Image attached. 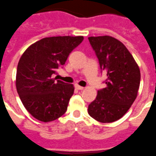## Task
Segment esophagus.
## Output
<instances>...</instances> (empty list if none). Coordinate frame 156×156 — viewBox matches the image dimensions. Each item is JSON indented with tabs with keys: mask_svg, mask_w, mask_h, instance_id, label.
<instances>
[{
	"mask_svg": "<svg viewBox=\"0 0 156 156\" xmlns=\"http://www.w3.org/2000/svg\"><path fill=\"white\" fill-rule=\"evenodd\" d=\"M75 87H76V89H77V90L84 89V87H83V86H79V85H76V86H75Z\"/></svg>",
	"mask_w": 156,
	"mask_h": 156,
	"instance_id": "obj_1",
	"label": "esophagus"
}]
</instances>
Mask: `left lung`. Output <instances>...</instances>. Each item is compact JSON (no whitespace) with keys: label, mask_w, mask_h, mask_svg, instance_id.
Masks as SVG:
<instances>
[{"label":"left lung","mask_w":156,"mask_h":156,"mask_svg":"<svg viewBox=\"0 0 156 156\" xmlns=\"http://www.w3.org/2000/svg\"><path fill=\"white\" fill-rule=\"evenodd\" d=\"M106 73L105 86L89 105L88 114L101 123L116 121L128 111L138 95L140 71L126 45L110 36L88 38Z\"/></svg>","instance_id":"8db88e82"}]
</instances>
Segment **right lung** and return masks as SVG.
I'll return each mask as SVG.
<instances>
[{
    "label": "right lung",
    "mask_w": 156,
    "mask_h": 156,
    "mask_svg": "<svg viewBox=\"0 0 156 156\" xmlns=\"http://www.w3.org/2000/svg\"><path fill=\"white\" fill-rule=\"evenodd\" d=\"M83 40V36L45 37L30 45L20 58L16 90L25 108L36 120L51 122L66 113L75 88L51 76Z\"/></svg>",
    "instance_id": "right-lung-1"
}]
</instances>
